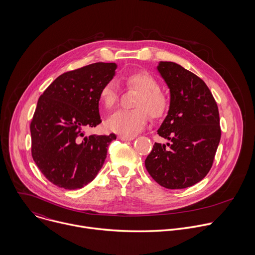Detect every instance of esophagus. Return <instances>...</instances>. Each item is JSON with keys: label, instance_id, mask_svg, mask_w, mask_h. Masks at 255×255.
<instances>
[{"label": "esophagus", "instance_id": "obj_1", "mask_svg": "<svg viewBox=\"0 0 255 255\" xmlns=\"http://www.w3.org/2000/svg\"><path fill=\"white\" fill-rule=\"evenodd\" d=\"M135 138V136H124V135H120L119 139L122 141H131Z\"/></svg>", "mask_w": 255, "mask_h": 255}]
</instances>
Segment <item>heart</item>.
<instances>
[{
  "label": "heart",
  "instance_id": "1",
  "mask_svg": "<svg viewBox=\"0 0 255 255\" xmlns=\"http://www.w3.org/2000/svg\"><path fill=\"white\" fill-rule=\"evenodd\" d=\"M121 81L129 90L140 92L134 108L136 110H120L109 117L106 122L107 128L112 132L134 136L146 126L148 114L152 118L161 117L167 109V97L159 90L157 81L145 71H133L121 77ZM101 105L112 110L119 100V89L115 81H108L101 89L99 95Z\"/></svg>",
  "mask_w": 255,
  "mask_h": 255
}]
</instances>
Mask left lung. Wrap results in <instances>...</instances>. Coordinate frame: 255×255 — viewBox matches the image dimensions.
I'll use <instances>...</instances> for the list:
<instances>
[{
    "label": "left lung",
    "instance_id": "1",
    "mask_svg": "<svg viewBox=\"0 0 255 255\" xmlns=\"http://www.w3.org/2000/svg\"><path fill=\"white\" fill-rule=\"evenodd\" d=\"M157 70L170 92L167 116L157 134L169 143L167 148L154 143L145 167L161 187L185 189L212 167L221 138L219 111L207 85L193 72L171 61H159Z\"/></svg>",
    "mask_w": 255,
    "mask_h": 255
}]
</instances>
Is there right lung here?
Segmentation results:
<instances>
[{"mask_svg":"<svg viewBox=\"0 0 255 255\" xmlns=\"http://www.w3.org/2000/svg\"><path fill=\"white\" fill-rule=\"evenodd\" d=\"M117 64L96 62L67 71L40 96L30 124L32 157L43 175L65 190L87 186L107 157L115 134L86 135L99 125V95Z\"/></svg>","mask_w":255,"mask_h":255,"instance_id":"obj_1","label":"right lung"}]
</instances>
